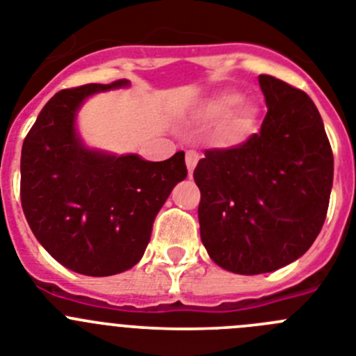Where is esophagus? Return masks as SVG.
<instances>
[{
  "mask_svg": "<svg viewBox=\"0 0 356 356\" xmlns=\"http://www.w3.org/2000/svg\"><path fill=\"white\" fill-rule=\"evenodd\" d=\"M197 162H200V153L194 149H188L187 155H185V163H187V169H188V175H193V171L196 169Z\"/></svg>",
  "mask_w": 356,
  "mask_h": 356,
  "instance_id": "esophagus-1",
  "label": "esophagus"
}]
</instances>
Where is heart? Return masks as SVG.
Wrapping results in <instances>:
<instances>
[{
  "label": "heart",
  "mask_w": 356,
  "mask_h": 356,
  "mask_svg": "<svg viewBox=\"0 0 356 356\" xmlns=\"http://www.w3.org/2000/svg\"><path fill=\"white\" fill-rule=\"evenodd\" d=\"M242 94L235 90H225L217 94L205 105L203 112L207 118L212 119H226L229 118L226 135L229 140L241 143L248 139L254 130L257 119H259V110L253 103H242Z\"/></svg>",
  "instance_id": "obj_1"
}]
</instances>
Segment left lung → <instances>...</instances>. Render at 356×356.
Returning <instances> with one entry per match:
<instances>
[{"mask_svg":"<svg viewBox=\"0 0 356 356\" xmlns=\"http://www.w3.org/2000/svg\"><path fill=\"white\" fill-rule=\"evenodd\" d=\"M267 115L260 134L197 162L200 234L210 259L237 275L289 266L312 246L325 222L333 155L314 102L260 74Z\"/></svg>","mask_w":356,"mask_h":356,"instance_id":"1","label":"left lung"}]
</instances>
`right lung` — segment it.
I'll list each match as a JSON object with an SVG mask.
<instances>
[{
  "label": "right lung",
  "mask_w": 356,
  "mask_h": 356,
  "mask_svg": "<svg viewBox=\"0 0 356 356\" xmlns=\"http://www.w3.org/2000/svg\"><path fill=\"white\" fill-rule=\"evenodd\" d=\"M128 80L56 92L21 151V203L37 241L56 262L85 276H112L143 259L156 213L178 181L185 153L149 162L137 153L89 147L76 118L90 96Z\"/></svg>",
  "instance_id": "right-lung-1"
}]
</instances>
